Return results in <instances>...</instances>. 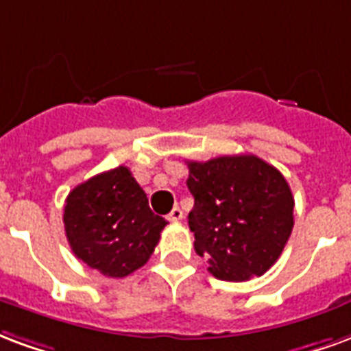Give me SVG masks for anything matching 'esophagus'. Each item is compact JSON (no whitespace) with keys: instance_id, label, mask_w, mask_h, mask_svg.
<instances>
[{"instance_id":"esophagus-1","label":"esophagus","mask_w":351,"mask_h":351,"mask_svg":"<svg viewBox=\"0 0 351 351\" xmlns=\"http://www.w3.org/2000/svg\"><path fill=\"white\" fill-rule=\"evenodd\" d=\"M167 219L169 221H180V219H182V210L178 208V206H176V208H173L171 212H169Z\"/></svg>"}]
</instances>
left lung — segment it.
I'll return each instance as SVG.
<instances>
[{
  "label": "left lung",
  "mask_w": 351,
  "mask_h": 351,
  "mask_svg": "<svg viewBox=\"0 0 351 351\" xmlns=\"http://www.w3.org/2000/svg\"><path fill=\"white\" fill-rule=\"evenodd\" d=\"M195 199L188 223L195 251L223 281L264 275L281 256L294 227V197L285 176L258 156L188 162Z\"/></svg>",
  "instance_id": "1"
}]
</instances>
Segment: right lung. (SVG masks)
Masks as SVG:
<instances>
[{"label": "right lung", "instance_id": "add662e5", "mask_svg": "<svg viewBox=\"0 0 351 351\" xmlns=\"http://www.w3.org/2000/svg\"><path fill=\"white\" fill-rule=\"evenodd\" d=\"M72 253L106 277H126L147 264L167 221L149 206L128 167H115L72 189L64 202Z\"/></svg>", "mask_w": 351, "mask_h": 351}]
</instances>
